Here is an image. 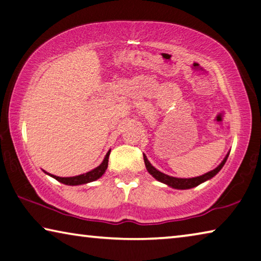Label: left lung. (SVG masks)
<instances>
[{"label":"left lung","instance_id":"left-lung-1","mask_svg":"<svg viewBox=\"0 0 261 261\" xmlns=\"http://www.w3.org/2000/svg\"><path fill=\"white\" fill-rule=\"evenodd\" d=\"M229 153H230V151L227 153V155H225V157L223 159V161L221 162L220 165H217L214 170L209 171V172L202 174V176L194 177V178H177V177L169 176V174H165L157 170L156 168H153L144 153H143V160H144V164H146L148 172L150 173L151 176L156 179V180L163 182V184H165V185H168L176 190H190V189H193V187H195V186L200 185V184L209 180V179H212L214 176H216V174L220 172V170L223 168L225 162H227Z\"/></svg>","mask_w":261,"mask_h":261}]
</instances>
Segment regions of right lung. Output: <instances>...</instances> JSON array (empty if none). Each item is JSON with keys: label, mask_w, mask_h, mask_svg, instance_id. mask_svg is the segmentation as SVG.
<instances>
[{"label": "right lung", "mask_w": 261, "mask_h": 261, "mask_svg": "<svg viewBox=\"0 0 261 261\" xmlns=\"http://www.w3.org/2000/svg\"><path fill=\"white\" fill-rule=\"evenodd\" d=\"M110 152H111V149L106 153L104 160L100 163V165H98L97 168H95L91 171H89L87 173H83V174H79V176H74V177H58V176H54V174H50L48 172H44L46 174H48L54 179H57L58 181L65 184V185H69V186H76V185H83V184H88V182H91V181H95L97 179H99L102 174L105 173L106 169H108V165H109V156H110Z\"/></svg>", "instance_id": "right-lung-1"}]
</instances>
